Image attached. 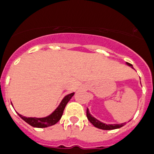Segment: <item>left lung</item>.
Wrapping results in <instances>:
<instances>
[{
  "label": "left lung",
  "mask_w": 154,
  "mask_h": 154,
  "mask_svg": "<svg viewBox=\"0 0 154 154\" xmlns=\"http://www.w3.org/2000/svg\"><path fill=\"white\" fill-rule=\"evenodd\" d=\"M126 64L128 65L129 67H131V68L134 69L133 67V65L131 64V63H127L126 62ZM87 119L89 120V121L91 122V124L97 128L101 129V130H114V129H117V128H120L123 126L125 125V123H123V124H106L105 123H103V122L100 121L99 120H97V118H95L94 117H93L92 115L91 114L89 111V109L87 108Z\"/></svg>",
  "instance_id": "1"
}]
</instances>
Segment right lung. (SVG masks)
Returning a JSON list of instances; mask_svg holds the SVG:
<instances>
[{
	"label": "right lung",
	"mask_w": 154,
	"mask_h": 154,
	"mask_svg": "<svg viewBox=\"0 0 154 154\" xmlns=\"http://www.w3.org/2000/svg\"><path fill=\"white\" fill-rule=\"evenodd\" d=\"M74 95V92L69 94L63 98L60 101V104L53 111V113H51L50 115L47 116L45 117H27L24 116H22L21 114L17 113L19 117L21 119H23L26 123L30 124L34 127H37V128H44V127H48L50 126L54 125L57 124L59 120L61 118L62 115H63V110H64L65 106L68 103L69 100L72 98V97Z\"/></svg>",
	"instance_id": "obj_1"
}]
</instances>
